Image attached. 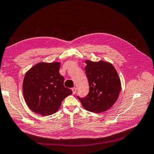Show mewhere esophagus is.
<instances>
[{"instance_id":"esophagus-1","label":"esophagus","mask_w":154,"mask_h":154,"mask_svg":"<svg viewBox=\"0 0 154 154\" xmlns=\"http://www.w3.org/2000/svg\"><path fill=\"white\" fill-rule=\"evenodd\" d=\"M72 90L73 94H75L76 93V88H75V87L72 88Z\"/></svg>"}]
</instances>
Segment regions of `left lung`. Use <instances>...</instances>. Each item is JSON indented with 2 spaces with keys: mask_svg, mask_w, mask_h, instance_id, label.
Returning a JSON list of instances; mask_svg holds the SVG:
<instances>
[{
  "mask_svg": "<svg viewBox=\"0 0 154 154\" xmlns=\"http://www.w3.org/2000/svg\"><path fill=\"white\" fill-rule=\"evenodd\" d=\"M85 71L89 82L88 95L78 99L86 110L101 113L116 102L121 90L120 78L113 65L104 61L86 60Z\"/></svg>",
  "mask_w": 154,
  "mask_h": 154,
  "instance_id": "obj_1",
  "label": "left lung"
}]
</instances>
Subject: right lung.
I'll return each mask as SVG.
<instances>
[{
	"instance_id": "1",
	"label": "right lung",
	"mask_w": 154,
	"mask_h": 154,
	"mask_svg": "<svg viewBox=\"0 0 154 154\" xmlns=\"http://www.w3.org/2000/svg\"><path fill=\"white\" fill-rule=\"evenodd\" d=\"M59 62L34 65L25 74L23 90L26 104L31 110L42 116L58 111L62 102L72 94L64 86V78L60 74Z\"/></svg>"
}]
</instances>
